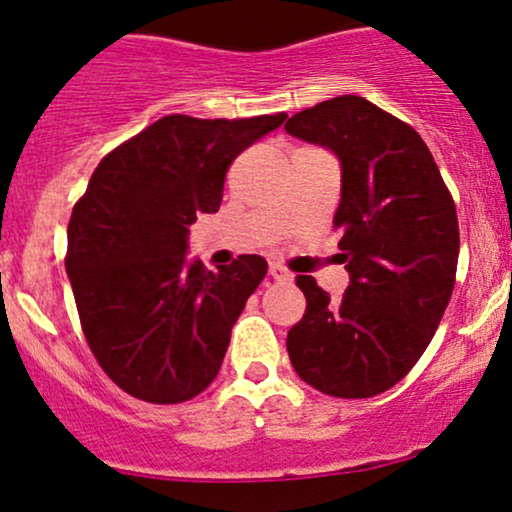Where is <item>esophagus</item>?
I'll use <instances>...</instances> for the list:
<instances>
[{
  "instance_id": "esophagus-1",
  "label": "esophagus",
  "mask_w": 512,
  "mask_h": 512,
  "mask_svg": "<svg viewBox=\"0 0 512 512\" xmlns=\"http://www.w3.org/2000/svg\"><path fill=\"white\" fill-rule=\"evenodd\" d=\"M269 276L276 281H291V274L281 264H269Z\"/></svg>"
}]
</instances>
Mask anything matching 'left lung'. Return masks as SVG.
Segmentation results:
<instances>
[{
  "instance_id": "8db88e82",
  "label": "left lung",
  "mask_w": 512,
  "mask_h": 512,
  "mask_svg": "<svg viewBox=\"0 0 512 512\" xmlns=\"http://www.w3.org/2000/svg\"><path fill=\"white\" fill-rule=\"evenodd\" d=\"M291 137L332 151L342 168L334 228L349 272L339 301L298 276L305 315L286 349L325 395L363 399L397 385L436 334L455 286V202L416 129L361 96L289 117Z\"/></svg>"
}]
</instances>
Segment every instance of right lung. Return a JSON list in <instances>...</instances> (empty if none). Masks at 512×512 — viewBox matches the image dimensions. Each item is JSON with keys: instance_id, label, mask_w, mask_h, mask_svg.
<instances>
[{"instance_id": "add662e5", "label": "right lung", "mask_w": 512, "mask_h": 512, "mask_svg": "<svg viewBox=\"0 0 512 512\" xmlns=\"http://www.w3.org/2000/svg\"><path fill=\"white\" fill-rule=\"evenodd\" d=\"M286 120L168 115L98 163L67 228L86 342L117 387L178 404L219 375L231 330L267 274L260 255L207 272L187 257L199 214L221 207L233 158Z\"/></svg>"}]
</instances>
